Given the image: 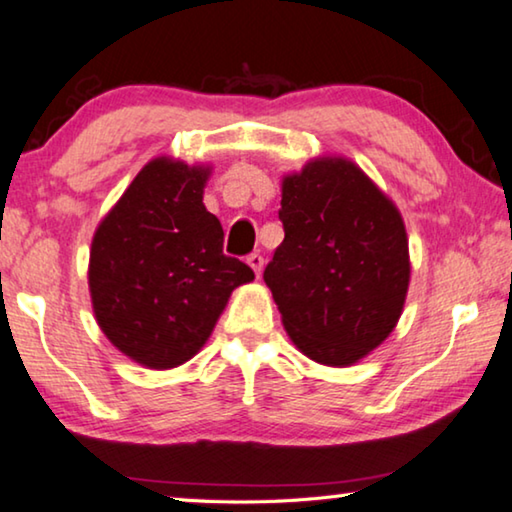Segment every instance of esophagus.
<instances>
[{
	"instance_id": "1",
	"label": "esophagus",
	"mask_w": 512,
	"mask_h": 512,
	"mask_svg": "<svg viewBox=\"0 0 512 512\" xmlns=\"http://www.w3.org/2000/svg\"><path fill=\"white\" fill-rule=\"evenodd\" d=\"M246 262L250 264V269L255 271V276H257V278L262 276V269H264V257H262V255H259V253H250Z\"/></svg>"
}]
</instances>
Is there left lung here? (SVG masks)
I'll list each match as a JSON object with an SVG mask.
<instances>
[{
  "label": "left lung",
  "mask_w": 512,
  "mask_h": 512,
  "mask_svg": "<svg viewBox=\"0 0 512 512\" xmlns=\"http://www.w3.org/2000/svg\"><path fill=\"white\" fill-rule=\"evenodd\" d=\"M285 239L264 269L289 338L324 365H352L388 338L409 287L398 209L354 163L319 158L282 181Z\"/></svg>",
  "instance_id": "8db88e82"
}]
</instances>
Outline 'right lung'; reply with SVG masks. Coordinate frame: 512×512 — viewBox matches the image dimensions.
Here are the masks:
<instances>
[{"label": "right lung", "instance_id": "1", "mask_svg": "<svg viewBox=\"0 0 512 512\" xmlns=\"http://www.w3.org/2000/svg\"><path fill=\"white\" fill-rule=\"evenodd\" d=\"M207 167L156 158L98 225L89 289L119 352L165 370L193 358L232 289L255 278L223 253V225L202 202Z\"/></svg>", "mask_w": 512, "mask_h": 512}]
</instances>
